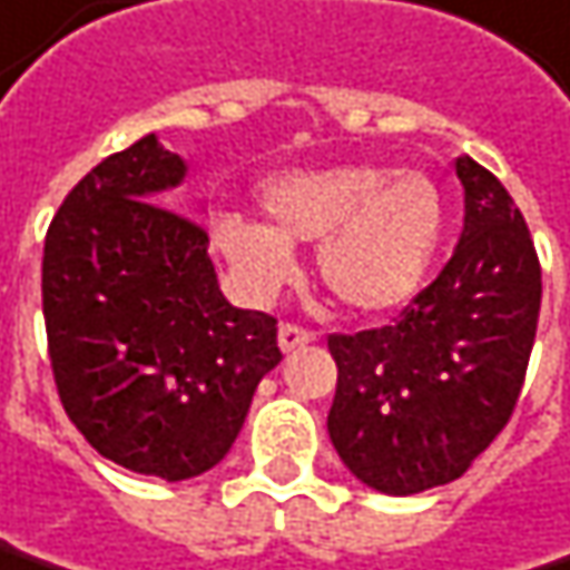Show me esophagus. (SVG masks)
I'll list each match as a JSON object with an SVG mask.
<instances>
[{
	"mask_svg": "<svg viewBox=\"0 0 570 570\" xmlns=\"http://www.w3.org/2000/svg\"><path fill=\"white\" fill-rule=\"evenodd\" d=\"M313 338L316 336H313L309 330H303V326H293V323H284V326H281V333H277V342H281V348H284V352H296V348L309 345Z\"/></svg>",
	"mask_w": 570,
	"mask_h": 570,
	"instance_id": "esophagus-1",
	"label": "esophagus"
}]
</instances>
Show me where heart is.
I'll return each mask as SVG.
<instances>
[{"label": "heart", "mask_w": 570, "mask_h": 570, "mask_svg": "<svg viewBox=\"0 0 570 570\" xmlns=\"http://www.w3.org/2000/svg\"><path fill=\"white\" fill-rule=\"evenodd\" d=\"M271 222L222 212L215 247L257 293L293 277V244H316V274L342 306L362 316L404 309L438 261L446 205L417 169L338 163L286 169L261 185Z\"/></svg>", "instance_id": "obj_1"}]
</instances>
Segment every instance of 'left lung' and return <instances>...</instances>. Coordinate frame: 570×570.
Wrapping results in <instances>:
<instances>
[{
    "instance_id": "obj_1",
    "label": "left lung",
    "mask_w": 570,
    "mask_h": 570,
    "mask_svg": "<svg viewBox=\"0 0 570 570\" xmlns=\"http://www.w3.org/2000/svg\"><path fill=\"white\" fill-rule=\"evenodd\" d=\"M463 234L394 326L330 336V440L355 480L389 495L453 483L509 424L542 309V267L502 181L456 159Z\"/></svg>"
}]
</instances>
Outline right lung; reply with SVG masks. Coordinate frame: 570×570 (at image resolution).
Listing matches in <instances>:
<instances>
[{
  "mask_svg": "<svg viewBox=\"0 0 570 570\" xmlns=\"http://www.w3.org/2000/svg\"><path fill=\"white\" fill-rule=\"evenodd\" d=\"M181 179L156 132L107 156L58 208L41 261L68 417L100 456L169 483L225 460L284 358L277 320L225 299L205 228L159 205Z\"/></svg>",
  "mask_w": 570,
  "mask_h": 570,
  "instance_id": "add662e5",
  "label": "right lung"
}]
</instances>
